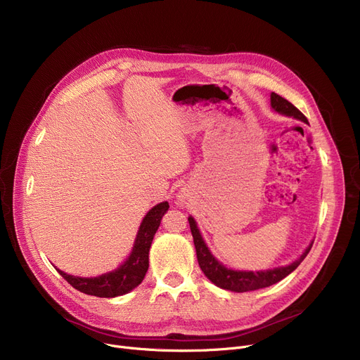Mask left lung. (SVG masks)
Instances as JSON below:
<instances>
[{
  "mask_svg": "<svg viewBox=\"0 0 360 360\" xmlns=\"http://www.w3.org/2000/svg\"><path fill=\"white\" fill-rule=\"evenodd\" d=\"M271 108L283 115L293 117L296 120H300L304 122H308L307 117L302 113L296 106H293L289 101L285 98L278 96L277 93H271ZM190 221V228L191 233L194 238V245H195V251H197V259H198V266L202 270V273L207 276V278L212 280L216 286L226 289V290H232V292H251V290H258L262 288H269L271 285H276L277 281L283 280L286 276H289L293 270L297 269L299 264L305 259V257L309 254L312 243L305 250V252L302 254L295 262H292L290 266L286 267H278L267 271H235L226 269L223 264H220L209 251V248L205 247V243L200 235V231L197 229L195 220L193 217L188 219Z\"/></svg>",
  "mask_w": 360,
  "mask_h": 360,
  "instance_id": "left-lung-1",
  "label": "left lung"
}]
</instances>
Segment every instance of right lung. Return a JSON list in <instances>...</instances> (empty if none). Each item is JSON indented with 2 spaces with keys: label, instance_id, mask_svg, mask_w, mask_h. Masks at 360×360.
I'll list each match as a JSON object with an SVG mask.
<instances>
[{
  "label": "right lung",
  "instance_id": "1",
  "mask_svg": "<svg viewBox=\"0 0 360 360\" xmlns=\"http://www.w3.org/2000/svg\"><path fill=\"white\" fill-rule=\"evenodd\" d=\"M167 209H169V204L167 201H165L155 205L153 209L146 214L140 226L134 248H132L131 255L118 270L102 274L99 277H90V278L75 277L58 269L56 270H58V273L70 283L74 289H77L79 292L86 295L98 296V297H115V296L128 293L129 290H132L140 285L147 273L150 245H151V240H153L156 231L159 229L160 220Z\"/></svg>",
  "mask_w": 360,
  "mask_h": 360
}]
</instances>
